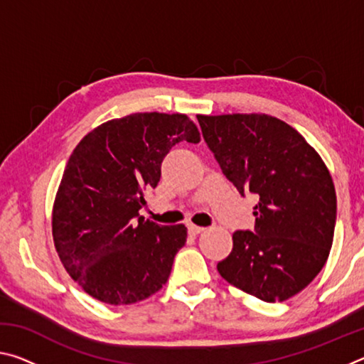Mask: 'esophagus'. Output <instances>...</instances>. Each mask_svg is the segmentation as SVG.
Wrapping results in <instances>:
<instances>
[{
  "mask_svg": "<svg viewBox=\"0 0 364 364\" xmlns=\"http://www.w3.org/2000/svg\"><path fill=\"white\" fill-rule=\"evenodd\" d=\"M188 231H189V234L191 236H197V234H200V232H204L205 231V228H202V226H197V225H188Z\"/></svg>",
  "mask_w": 364,
  "mask_h": 364,
  "instance_id": "1",
  "label": "esophagus"
}]
</instances>
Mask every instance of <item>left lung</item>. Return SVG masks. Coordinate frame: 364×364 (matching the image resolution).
Here are the masks:
<instances>
[{
	"mask_svg": "<svg viewBox=\"0 0 364 364\" xmlns=\"http://www.w3.org/2000/svg\"><path fill=\"white\" fill-rule=\"evenodd\" d=\"M223 175L258 196L255 228L232 234L221 278L263 301H284L323 269L337 199L323 159L291 125L267 114L197 115Z\"/></svg>",
	"mask_w": 364,
	"mask_h": 364,
	"instance_id": "obj_1",
	"label": "left lung"
}]
</instances>
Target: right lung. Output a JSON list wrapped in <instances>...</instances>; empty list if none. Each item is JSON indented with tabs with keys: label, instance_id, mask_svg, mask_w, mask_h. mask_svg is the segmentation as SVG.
<instances>
[{
	"label": "right lung",
	"instance_id": "obj_1",
	"mask_svg": "<svg viewBox=\"0 0 364 364\" xmlns=\"http://www.w3.org/2000/svg\"><path fill=\"white\" fill-rule=\"evenodd\" d=\"M181 141H200L188 115L138 112L102 123L73 149L54 199L53 239L67 273L93 299L130 305L167 282L188 230L139 210Z\"/></svg>",
	"mask_w": 364,
	"mask_h": 364
}]
</instances>
